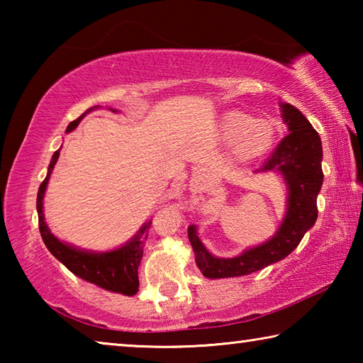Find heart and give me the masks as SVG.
<instances>
[{
    "label": "heart",
    "instance_id": "b5f03b06",
    "mask_svg": "<svg viewBox=\"0 0 363 363\" xmlns=\"http://www.w3.org/2000/svg\"><path fill=\"white\" fill-rule=\"evenodd\" d=\"M218 138L232 144L238 162H253L266 155L277 139V126L269 118H256L245 110H229L219 118Z\"/></svg>",
    "mask_w": 363,
    "mask_h": 363
}]
</instances>
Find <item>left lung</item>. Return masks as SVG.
<instances>
[{
    "label": "left lung",
    "instance_id": "1",
    "mask_svg": "<svg viewBox=\"0 0 363 363\" xmlns=\"http://www.w3.org/2000/svg\"><path fill=\"white\" fill-rule=\"evenodd\" d=\"M281 120L288 134L281 139L261 169L255 173H277L286 186V210L272 237L261 245L243 250L232 257H219L200 240L199 227H189V240L195 253L196 267L206 279H229L253 274L279 262L303 240L304 233L317 220V195L322 189V140L309 120L288 102L280 104Z\"/></svg>",
    "mask_w": 363,
    "mask_h": 363
}]
</instances>
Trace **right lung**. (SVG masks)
Wrapping results in <instances>:
<instances>
[{
    "instance_id": "1",
    "label": "right lung",
    "mask_w": 363,
    "mask_h": 363,
    "mask_svg": "<svg viewBox=\"0 0 363 363\" xmlns=\"http://www.w3.org/2000/svg\"><path fill=\"white\" fill-rule=\"evenodd\" d=\"M94 108H99V106L91 107L88 112H84L82 116H78L75 121H72L70 125L67 126L65 133H72L75 130L79 125V121L86 116V113H89L91 110ZM108 110L118 112V110L115 108ZM59 153L60 149L54 152L51 163H49L48 167V174L45 177V181L41 182V186L38 189V196H36V211H38V224L43 242H45L49 253L56 257L57 261L62 262L72 274L77 275V277L101 286L107 291L120 293L125 294V296H134L139 290L138 267L140 264V259H143L144 242L147 240V235H149L152 220L143 224L136 235H133L125 245L110 251H91L73 247L70 243L59 240V238L49 230L45 220V213H43V200H45L49 177H51L52 169L56 167Z\"/></svg>"
}]
</instances>
